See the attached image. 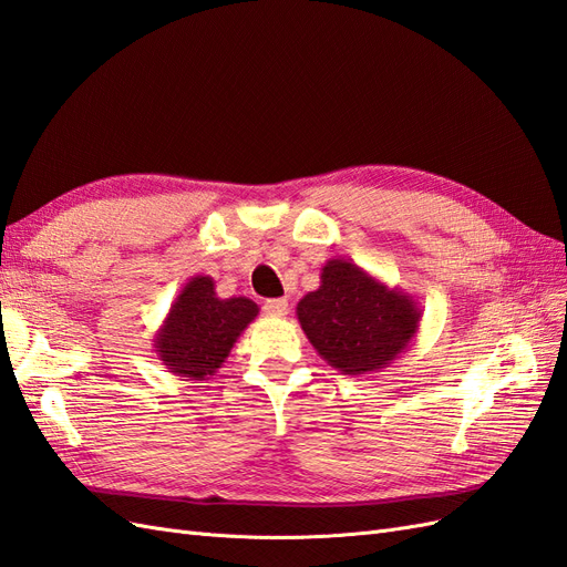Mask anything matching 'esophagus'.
<instances>
[{
	"label": "esophagus",
	"instance_id": "1",
	"mask_svg": "<svg viewBox=\"0 0 567 567\" xmlns=\"http://www.w3.org/2000/svg\"><path fill=\"white\" fill-rule=\"evenodd\" d=\"M287 311H289L287 299H268L264 303V313L270 318H282V316H287Z\"/></svg>",
	"mask_w": 567,
	"mask_h": 567
}]
</instances>
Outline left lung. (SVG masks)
<instances>
[{
	"label": "left lung",
	"mask_w": 567,
	"mask_h": 567,
	"mask_svg": "<svg viewBox=\"0 0 567 567\" xmlns=\"http://www.w3.org/2000/svg\"><path fill=\"white\" fill-rule=\"evenodd\" d=\"M297 318L322 361L342 375L380 373L420 330L417 303L349 258H330L320 287L297 303Z\"/></svg>",
	"instance_id": "left-lung-1"
}]
</instances>
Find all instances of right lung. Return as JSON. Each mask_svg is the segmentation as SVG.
<instances>
[{
    "mask_svg": "<svg viewBox=\"0 0 567 567\" xmlns=\"http://www.w3.org/2000/svg\"><path fill=\"white\" fill-rule=\"evenodd\" d=\"M258 316L247 297L220 299L208 275H194L154 334L158 361L177 378L206 380L228 359L239 334Z\"/></svg>",
    "mask_w": 567,
    "mask_h": 567,
    "instance_id": "add662e5",
    "label": "right lung"
}]
</instances>
